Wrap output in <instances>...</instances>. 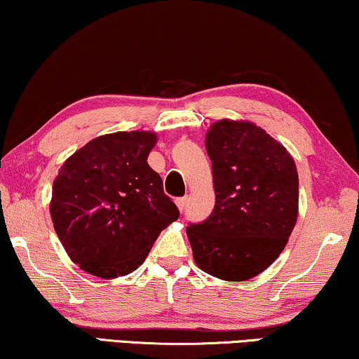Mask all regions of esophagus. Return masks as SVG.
Returning <instances> with one entry per match:
<instances>
[{
	"mask_svg": "<svg viewBox=\"0 0 359 359\" xmlns=\"http://www.w3.org/2000/svg\"><path fill=\"white\" fill-rule=\"evenodd\" d=\"M175 202H176V207H178L180 212H184L186 202H188V199H186V197H178V199H176Z\"/></svg>",
	"mask_w": 359,
	"mask_h": 359,
	"instance_id": "esophagus-1",
	"label": "esophagus"
}]
</instances>
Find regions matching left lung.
<instances>
[{"label": "left lung", "instance_id": "obj_1", "mask_svg": "<svg viewBox=\"0 0 359 359\" xmlns=\"http://www.w3.org/2000/svg\"><path fill=\"white\" fill-rule=\"evenodd\" d=\"M215 207L189 223L197 267L243 282L264 272L287 246L298 217V171L282 144L249 121L220 119L205 134Z\"/></svg>", "mask_w": 359, "mask_h": 359}]
</instances>
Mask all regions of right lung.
Instances as JSON below:
<instances>
[{"instance_id": "right-lung-1", "label": "right lung", "mask_w": 359, "mask_h": 359, "mask_svg": "<svg viewBox=\"0 0 359 359\" xmlns=\"http://www.w3.org/2000/svg\"><path fill=\"white\" fill-rule=\"evenodd\" d=\"M155 133H113L72 154L53 181L50 214L67 256L87 273L123 277L180 217L149 167Z\"/></svg>"}]
</instances>
